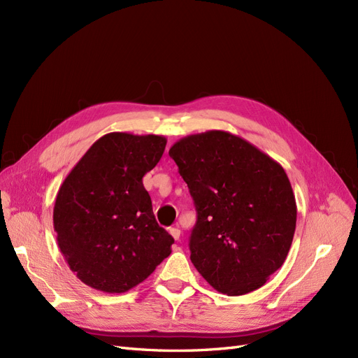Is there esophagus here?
<instances>
[{"mask_svg": "<svg viewBox=\"0 0 358 358\" xmlns=\"http://www.w3.org/2000/svg\"><path fill=\"white\" fill-rule=\"evenodd\" d=\"M169 233H171V236L174 237L176 241H178L180 239V236H181V230L178 229V227H172V229H169Z\"/></svg>", "mask_w": 358, "mask_h": 358, "instance_id": "esophagus-1", "label": "esophagus"}]
</instances>
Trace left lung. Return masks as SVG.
Wrapping results in <instances>:
<instances>
[{"label":"left lung","instance_id":"obj_1","mask_svg":"<svg viewBox=\"0 0 358 358\" xmlns=\"http://www.w3.org/2000/svg\"><path fill=\"white\" fill-rule=\"evenodd\" d=\"M169 156L197 210L190 236L196 270L229 296L261 287L283 266L296 227L295 194L283 166L218 129L178 140Z\"/></svg>","mask_w":358,"mask_h":358}]
</instances>
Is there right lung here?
Returning a JSON list of instances; mask_svg holds the SVG:
<instances>
[{"instance_id": "right-lung-1", "label": "right lung", "mask_w": 358, "mask_h": 358, "mask_svg": "<svg viewBox=\"0 0 358 358\" xmlns=\"http://www.w3.org/2000/svg\"><path fill=\"white\" fill-rule=\"evenodd\" d=\"M165 145L164 136L109 132L62 182L52 226L69 268L87 286L128 292L171 254L174 239L156 222L143 186Z\"/></svg>"}]
</instances>
